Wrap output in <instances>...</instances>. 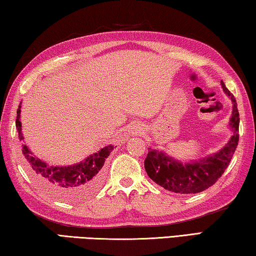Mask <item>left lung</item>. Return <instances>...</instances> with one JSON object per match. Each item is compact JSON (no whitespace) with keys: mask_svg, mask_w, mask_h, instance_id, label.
Instances as JSON below:
<instances>
[{"mask_svg":"<svg viewBox=\"0 0 256 256\" xmlns=\"http://www.w3.org/2000/svg\"><path fill=\"white\" fill-rule=\"evenodd\" d=\"M222 86L234 104L229 124L232 128L234 136L218 154L192 164H183L162 151L149 148L144 160L146 172L154 183L164 190L180 194L202 192L214 185L229 166L240 140V112L235 97L226 88L224 81H222Z\"/></svg>","mask_w":256,"mask_h":256,"instance_id":"8db88e82","label":"left lung"}]
</instances>
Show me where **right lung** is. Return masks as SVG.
<instances>
[{
	"label": "right lung",
	"mask_w": 256,
	"mask_h": 256,
	"mask_svg": "<svg viewBox=\"0 0 256 256\" xmlns=\"http://www.w3.org/2000/svg\"><path fill=\"white\" fill-rule=\"evenodd\" d=\"M20 108L16 110V126L20 141L22 140L20 122ZM114 150V146H104L98 152L89 156L84 162L66 167H53L32 156L24 144V164L32 180L42 192L66 202H78L92 196L102 182L105 159Z\"/></svg>",
	"instance_id": "add662e5"
}]
</instances>
